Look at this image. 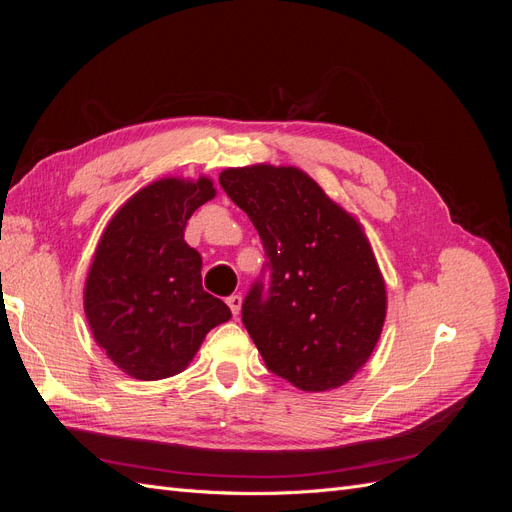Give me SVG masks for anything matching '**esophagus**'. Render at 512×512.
<instances>
[{"label": "esophagus", "mask_w": 512, "mask_h": 512, "mask_svg": "<svg viewBox=\"0 0 512 512\" xmlns=\"http://www.w3.org/2000/svg\"><path fill=\"white\" fill-rule=\"evenodd\" d=\"M226 303H228V307H230L232 316H239V312H241V303H243L241 294H230V297L226 299Z\"/></svg>", "instance_id": "1"}]
</instances>
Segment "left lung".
Wrapping results in <instances>:
<instances>
[{
    "label": "left lung",
    "instance_id": "8db88e82",
    "mask_svg": "<svg viewBox=\"0 0 512 512\" xmlns=\"http://www.w3.org/2000/svg\"><path fill=\"white\" fill-rule=\"evenodd\" d=\"M220 185L267 256L241 305L265 365L301 391L346 384L374 352L386 316L384 280L361 226L299 168H228Z\"/></svg>",
    "mask_w": 512,
    "mask_h": 512
}]
</instances>
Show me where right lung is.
Listing matches in <instances>:
<instances>
[{"label":"right lung","instance_id":"obj_1","mask_svg":"<svg viewBox=\"0 0 512 512\" xmlns=\"http://www.w3.org/2000/svg\"><path fill=\"white\" fill-rule=\"evenodd\" d=\"M215 196L213 183L162 179L108 222L85 284L96 342L136 380H162L192 361L205 335L230 318L203 290L200 254L183 241L192 213Z\"/></svg>","mask_w":512,"mask_h":512}]
</instances>
